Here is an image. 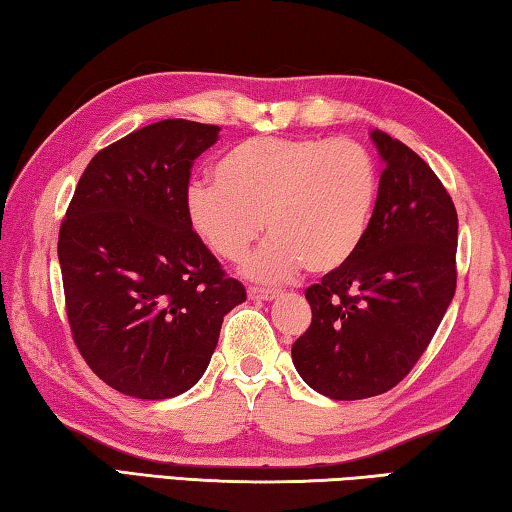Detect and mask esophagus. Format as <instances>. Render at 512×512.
<instances>
[{
	"label": "esophagus",
	"mask_w": 512,
	"mask_h": 512,
	"mask_svg": "<svg viewBox=\"0 0 512 512\" xmlns=\"http://www.w3.org/2000/svg\"><path fill=\"white\" fill-rule=\"evenodd\" d=\"M277 296H280V291H277V289H262V287H250L248 289L250 300H275Z\"/></svg>",
	"instance_id": "obj_1"
}]
</instances>
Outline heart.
Returning <instances> with one entry per match:
<instances>
[{
	"instance_id": "1",
	"label": "heart",
	"mask_w": 512,
	"mask_h": 512,
	"mask_svg": "<svg viewBox=\"0 0 512 512\" xmlns=\"http://www.w3.org/2000/svg\"><path fill=\"white\" fill-rule=\"evenodd\" d=\"M379 198L372 153L352 140L250 137L214 164V183L187 192L189 228L216 257L241 262L266 228L271 239L246 264L259 282L332 273L368 237Z\"/></svg>"
}]
</instances>
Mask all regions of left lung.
<instances>
[{
    "label": "left lung",
    "instance_id": "8db88e82",
    "mask_svg": "<svg viewBox=\"0 0 512 512\" xmlns=\"http://www.w3.org/2000/svg\"><path fill=\"white\" fill-rule=\"evenodd\" d=\"M386 169L368 237L311 284V325L293 343L298 375L329 400L391 391L427 350L456 291L458 216L418 153L372 131Z\"/></svg>",
    "mask_w": 512,
    "mask_h": 512
}]
</instances>
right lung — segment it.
I'll use <instances>...</instances> for the list:
<instances>
[{"mask_svg": "<svg viewBox=\"0 0 512 512\" xmlns=\"http://www.w3.org/2000/svg\"><path fill=\"white\" fill-rule=\"evenodd\" d=\"M219 126L162 119L90 160L58 235L72 336L94 375L137 400L192 388L223 316L246 300L189 228L194 160Z\"/></svg>", "mask_w": 512, "mask_h": 512, "instance_id": "add662e5", "label": "right lung"}]
</instances>
